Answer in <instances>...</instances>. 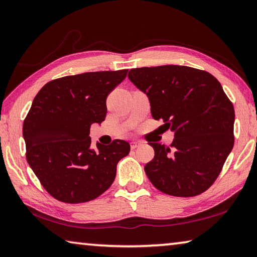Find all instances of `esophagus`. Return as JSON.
<instances>
[{
	"mask_svg": "<svg viewBox=\"0 0 257 257\" xmlns=\"http://www.w3.org/2000/svg\"><path fill=\"white\" fill-rule=\"evenodd\" d=\"M142 144L143 143L141 141H134L130 143V147H132V150H135V149H137V147L141 146Z\"/></svg>",
	"mask_w": 257,
	"mask_h": 257,
	"instance_id": "34e87169",
	"label": "esophagus"
}]
</instances>
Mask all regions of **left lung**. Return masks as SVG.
<instances>
[{
    "instance_id": "obj_1",
    "label": "left lung",
    "mask_w": 257,
    "mask_h": 257,
    "mask_svg": "<svg viewBox=\"0 0 257 257\" xmlns=\"http://www.w3.org/2000/svg\"><path fill=\"white\" fill-rule=\"evenodd\" d=\"M129 80L147 95L151 113L175 134L170 146L149 143L145 172L155 188L191 197L211 187L233 147L234 110L215 77L185 66L136 68Z\"/></svg>"
}]
</instances>
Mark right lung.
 Returning a JSON list of instances; mask_svg holds the SVG:
<instances>
[{
  "label": "right lung",
  "instance_id": "obj_1",
  "mask_svg": "<svg viewBox=\"0 0 257 257\" xmlns=\"http://www.w3.org/2000/svg\"><path fill=\"white\" fill-rule=\"evenodd\" d=\"M128 70L85 72L54 79L35 96L24 121L26 158L51 196L63 203L89 202L112 185L116 164L129 154L115 139L90 147V125L101 124L106 97Z\"/></svg>",
  "mask_w": 257,
  "mask_h": 257
}]
</instances>
